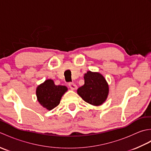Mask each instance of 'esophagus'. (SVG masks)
<instances>
[{
  "label": "esophagus",
  "instance_id": "obj_1",
  "mask_svg": "<svg viewBox=\"0 0 151 151\" xmlns=\"http://www.w3.org/2000/svg\"><path fill=\"white\" fill-rule=\"evenodd\" d=\"M69 87L72 89V90H75L76 88H77V86L75 84H74L73 82H70L69 83Z\"/></svg>",
  "mask_w": 151,
  "mask_h": 151
}]
</instances>
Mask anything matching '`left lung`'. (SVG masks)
<instances>
[{"label":"left lung","instance_id":"obj_1","mask_svg":"<svg viewBox=\"0 0 151 151\" xmlns=\"http://www.w3.org/2000/svg\"><path fill=\"white\" fill-rule=\"evenodd\" d=\"M84 84L80 87L77 93L88 103L99 106L106 99L109 88L104 76L99 73L88 71L84 76Z\"/></svg>","mask_w":151,"mask_h":151}]
</instances>
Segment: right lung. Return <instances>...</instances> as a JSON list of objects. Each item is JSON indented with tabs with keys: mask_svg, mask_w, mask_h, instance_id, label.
Masks as SVG:
<instances>
[{
	"mask_svg": "<svg viewBox=\"0 0 151 151\" xmlns=\"http://www.w3.org/2000/svg\"><path fill=\"white\" fill-rule=\"evenodd\" d=\"M67 91L64 86H56L52 80H47L36 89L37 100L44 108L51 110L60 104L62 95Z\"/></svg>",
	"mask_w": 151,
	"mask_h": 151,
	"instance_id": "add662e5",
	"label": "right lung"
}]
</instances>
